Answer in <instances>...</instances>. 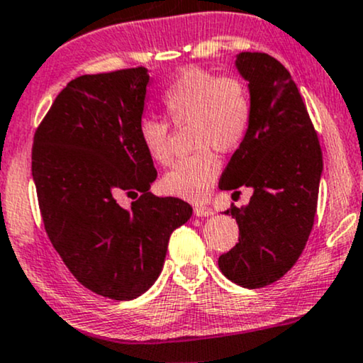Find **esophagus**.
<instances>
[{"mask_svg": "<svg viewBox=\"0 0 363 363\" xmlns=\"http://www.w3.org/2000/svg\"><path fill=\"white\" fill-rule=\"evenodd\" d=\"M211 214H214V211L208 206H196L194 208V216H197V218H206V216Z\"/></svg>", "mask_w": 363, "mask_h": 363, "instance_id": "obj_1", "label": "esophagus"}]
</instances>
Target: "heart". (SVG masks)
Here are the masks:
<instances>
[{"label": "heart", "instance_id": "obj_1", "mask_svg": "<svg viewBox=\"0 0 363 363\" xmlns=\"http://www.w3.org/2000/svg\"><path fill=\"white\" fill-rule=\"evenodd\" d=\"M160 102L174 125L191 123L192 147L199 149L166 172L160 186L167 194L199 203L208 197L221 172V160L211 149L231 152L250 130L253 117L250 89L236 75L219 77L204 68H187L167 86ZM139 139L154 162L160 166L171 162L166 122L142 118Z\"/></svg>", "mask_w": 363, "mask_h": 363}]
</instances>
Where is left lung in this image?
I'll list each match as a JSON object with an SVG mask.
<instances>
[{"mask_svg":"<svg viewBox=\"0 0 363 363\" xmlns=\"http://www.w3.org/2000/svg\"><path fill=\"white\" fill-rule=\"evenodd\" d=\"M236 68L253 104L250 130L224 169L219 189L251 187L236 218L240 242L219 256L224 277L245 288L272 284L303 253L313 228L323 171L322 149L290 72L268 53L242 52ZM236 192V191H235Z\"/></svg>","mask_w":363,"mask_h":363,"instance_id":"8db88e82","label":"left lung"}]
</instances>
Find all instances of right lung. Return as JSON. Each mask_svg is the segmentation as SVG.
Wrapping results in <instances>:
<instances>
[{
	"instance_id": "1",
	"label": "right lung",
	"mask_w": 363,
	"mask_h": 363,
	"mask_svg": "<svg viewBox=\"0 0 363 363\" xmlns=\"http://www.w3.org/2000/svg\"><path fill=\"white\" fill-rule=\"evenodd\" d=\"M147 68L68 82L36 128L31 174L45 231L70 273L97 295L134 300L162 272L169 238L192 216L149 192L157 177L139 139ZM140 194L130 210L116 199Z\"/></svg>"
}]
</instances>
